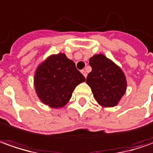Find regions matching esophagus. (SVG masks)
Segmentation results:
<instances>
[{
    "instance_id": "esophagus-1",
    "label": "esophagus",
    "mask_w": 153,
    "mask_h": 153,
    "mask_svg": "<svg viewBox=\"0 0 153 153\" xmlns=\"http://www.w3.org/2000/svg\"><path fill=\"white\" fill-rule=\"evenodd\" d=\"M81 73H82V74H83V75H84V76H85V78H86V76H87V73H86V71H85V69H83V70H81Z\"/></svg>"
}]
</instances>
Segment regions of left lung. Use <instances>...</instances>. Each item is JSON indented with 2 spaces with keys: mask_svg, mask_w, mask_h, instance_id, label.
<instances>
[{
  "mask_svg": "<svg viewBox=\"0 0 153 153\" xmlns=\"http://www.w3.org/2000/svg\"><path fill=\"white\" fill-rule=\"evenodd\" d=\"M89 63L92 70L87 76L86 83L96 101L102 107L116 106L127 86L123 71L102 54L93 56Z\"/></svg>",
  "mask_w": 153,
  "mask_h": 153,
  "instance_id": "left-lung-1",
  "label": "left lung"
}]
</instances>
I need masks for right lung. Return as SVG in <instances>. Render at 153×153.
I'll use <instances>...</instances> for the list:
<instances>
[{
	"instance_id": "1",
	"label": "right lung",
	"mask_w": 153,
	"mask_h": 153,
	"mask_svg": "<svg viewBox=\"0 0 153 153\" xmlns=\"http://www.w3.org/2000/svg\"><path fill=\"white\" fill-rule=\"evenodd\" d=\"M85 78L65 54L49 56L34 74V87L40 101L51 108H62L70 100L75 87Z\"/></svg>"
}]
</instances>
